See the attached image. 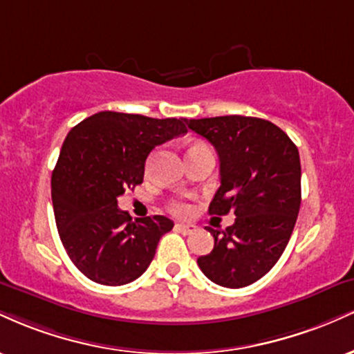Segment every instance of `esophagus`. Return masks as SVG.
I'll return each mask as SVG.
<instances>
[{"instance_id":"esophagus-1","label":"esophagus","mask_w":354,"mask_h":354,"mask_svg":"<svg viewBox=\"0 0 354 354\" xmlns=\"http://www.w3.org/2000/svg\"><path fill=\"white\" fill-rule=\"evenodd\" d=\"M176 230L183 234H193L194 231H196V226H194V225H185V223H178Z\"/></svg>"}]
</instances>
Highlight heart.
Wrapping results in <instances>:
<instances>
[{
  "label": "heart",
  "instance_id": "heart-1",
  "mask_svg": "<svg viewBox=\"0 0 354 354\" xmlns=\"http://www.w3.org/2000/svg\"><path fill=\"white\" fill-rule=\"evenodd\" d=\"M171 209L174 211V213H178V214H185L186 211H188V206H186L185 203H173Z\"/></svg>",
  "mask_w": 354,
  "mask_h": 354
}]
</instances>
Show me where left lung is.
<instances>
[{
	"label": "left lung",
	"instance_id": "8db88e82",
	"mask_svg": "<svg viewBox=\"0 0 354 354\" xmlns=\"http://www.w3.org/2000/svg\"><path fill=\"white\" fill-rule=\"evenodd\" d=\"M219 156V186L209 214L234 213L226 231L213 234V251L198 266L213 283L243 288L276 265L293 233L301 205L298 148L281 128L251 116L186 120Z\"/></svg>",
	"mask_w": 354,
	"mask_h": 354
}]
</instances>
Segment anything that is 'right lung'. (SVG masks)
Returning <instances> with one entry per match:
<instances>
[{
  "mask_svg": "<svg viewBox=\"0 0 354 354\" xmlns=\"http://www.w3.org/2000/svg\"><path fill=\"white\" fill-rule=\"evenodd\" d=\"M185 133V118L116 111L96 113L68 133L51 176L53 209L64 250L91 281H135L173 230L171 219L160 214L133 221L118 198L143 183L146 158L156 146Z\"/></svg>",
  "mask_w": 354,
  "mask_h": 354,
  "instance_id": "1",
  "label": "right lung"
}]
</instances>
